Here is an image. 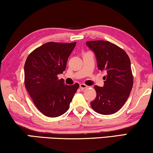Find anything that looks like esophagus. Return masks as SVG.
<instances>
[{
	"label": "esophagus",
	"mask_w": 153,
	"mask_h": 153,
	"mask_svg": "<svg viewBox=\"0 0 153 153\" xmlns=\"http://www.w3.org/2000/svg\"><path fill=\"white\" fill-rule=\"evenodd\" d=\"M79 87H80V88L81 89H82V90H83V89H85V88H87L88 87V85H86L85 84H84V83H81L80 85H79Z\"/></svg>",
	"instance_id": "obj_1"
}]
</instances>
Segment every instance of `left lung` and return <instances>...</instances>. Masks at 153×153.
Masks as SVG:
<instances>
[{
    "label": "left lung",
    "instance_id": "left-lung-1",
    "mask_svg": "<svg viewBox=\"0 0 153 153\" xmlns=\"http://www.w3.org/2000/svg\"><path fill=\"white\" fill-rule=\"evenodd\" d=\"M95 53L98 69L104 71V87L95 85L97 96L91 102L98 114L110 115L118 111L128 99L134 79L128 55L123 49L108 41H88Z\"/></svg>",
    "mask_w": 153,
    "mask_h": 153
}]
</instances>
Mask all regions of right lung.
<instances>
[{
  "mask_svg": "<svg viewBox=\"0 0 153 153\" xmlns=\"http://www.w3.org/2000/svg\"><path fill=\"white\" fill-rule=\"evenodd\" d=\"M76 42H50L29 54L24 65V84L33 103L42 114L50 118L68 110L78 83L68 85L58 75L65 70L67 61Z\"/></svg>",
  "mask_w": 153,
  "mask_h": 153,
  "instance_id": "add662e5",
  "label": "right lung"
}]
</instances>
